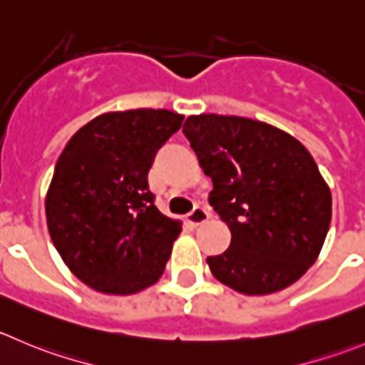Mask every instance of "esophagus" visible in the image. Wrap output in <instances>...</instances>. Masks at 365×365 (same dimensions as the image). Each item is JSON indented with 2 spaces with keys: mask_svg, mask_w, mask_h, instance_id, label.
Masks as SVG:
<instances>
[{
  "mask_svg": "<svg viewBox=\"0 0 365 365\" xmlns=\"http://www.w3.org/2000/svg\"><path fill=\"white\" fill-rule=\"evenodd\" d=\"M208 217H210V215H208V212L205 210V208L197 207V208H194L189 215H187V222L192 226H200V225H203V222H207Z\"/></svg>",
  "mask_w": 365,
  "mask_h": 365,
  "instance_id": "34e87169",
  "label": "esophagus"
}]
</instances>
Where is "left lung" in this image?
<instances>
[{
    "mask_svg": "<svg viewBox=\"0 0 365 365\" xmlns=\"http://www.w3.org/2000/svg\"><path fill=\"white\" fill-rule=\"evenodd\" d=\"M183 133L210 176V205L232 232L212 274L246 296L289 287L317 260L331 192L305 146L284 130L239 115H189Z\"/></svg>",
    "mask_w": 365,
    "mask_h": 365,
    "instance_id": "obj_1",
    "label": "left lung"
}]
</instances>
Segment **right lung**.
<instances>
[{"instance_id": "right-lung-1", "label": "right lung", "mask_w": 365, "mask_h": 365, "mask_svg": "<svg viewBox=\"0 0 365 365\" xmlns=\"http://www.w3.org/2000/svg\"><path fill=\"white\" fill-rule=\"evenodd\" d=\"M182 121L164 108L105 112L60 153L46 192L49 237L94 291L137 294L162 277L182 221L155 207L148 171Z\"/></svg>"}]
</instances>
